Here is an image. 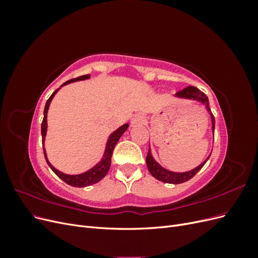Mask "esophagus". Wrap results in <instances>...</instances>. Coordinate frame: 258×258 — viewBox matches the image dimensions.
<instances>
[{
  "label": "esophagus",
  "mask_w": 258,
  "mask_h": 258,
  "mask_svg": "<svg viewBox=\"0 0 258 258\" xmlns=\"http://www.w3.org/2000/svg\"><path fill=\"white\" fill-rule=\"evenodd\" d=\"M144 122V116L141 114H137L134 117H132L131 119V126L132 127H136V126H140V124H142Z\"/></svg>",
  "instance_id": "obj_1"
}]
</instances>
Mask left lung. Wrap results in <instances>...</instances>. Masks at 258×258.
<instances>
[{
    "mask_svg": "<svg viewBox=\"0 0 258 258\" xmlns=\"http://www.w3.org/2000/svg\"><path fill=\"white\" fill-rule=\"evenodd\" d=\"M175 98L178 99H186V100H192V101H197V102L201 103L206 107L207 112L210 115L211 118V129H212V134H213V139H214V128H215V119L213 114L211 113L210 106H209V99L208 97L205 95L204 92L200 91L198 88L194 87V86H188V87L184 88L183 90L178 91L177 93L174 95ZM212 153V152H211ZM211 154L206 158V160L200 163V165L196 168H194L189 171H186V172H174V171H170L166 168H163L161 165L155 160V158L153 157L152 155V151L151 147L148 148V153L146 156V166L150 173L155 177L157 178L158 181H161L163 183H169V184H181L184 182H187L188 179H190L191 177H194L195 175L197 174V172L201 170V168L205 166V163L208 161V159L210 158Z\"/></svg>",
    "mask_w": 258,
    "mask_h": 258,
    "instance_id": "1",
    "label": "left lung"
}]
</instances>
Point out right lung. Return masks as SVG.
<instances>
[{"instance_id":"1","label":"right lung","mask_w":258,"mask_h":258,"mask_svg":"<svg viewBox=\"0 0 258 258\" xmlns=\"http://www.w3.org/2000/svg\"><path fill=\"white\" fill-rule=\"evenodd\" d=\"M89 79H90V74L83 75V76L77 77V79L70 80V81L62 84L60 86V88H58L56 91L52 92V95L49 97V99L47 100V102H46V104H45L44 118H43V121H42V142H43V150H44L45 159H46V161H47L50 169L53 171L54 173H56L57 176H59L62 179V181L66 182L67 184L74 186V187H86V186H90L92 184H96L99 181H101V179H102L107 174L108 170H110V167H111V158H112L114 147H115L116 143L118 142V140L120 139V137L123 135V132L126 131L129 127L128 123H124V124H122V126H120L118 129H116L114 132H112L110 137H108L107 141H106L105 150H104L102 158H101L100 161L98 163H96V165L93 166L92 168H90L89 170L86 171V172H83V173H80V174H67V173H63V172H61V171L57 170L51 165L49 160L47 159V154H46V150L44 147L46 132H47V112H48V108H49L51 100L53 99L54 95H56V93L62 87H63V86L69 85L71 83L79 82V81L89 80Z\"/></svg>"}]
</instances>
